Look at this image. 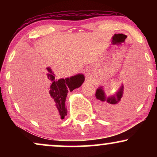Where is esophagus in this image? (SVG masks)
Listing matches in <instances>:
<instances>
[{
    "label": "esophagus",
    "instance_id": "34e87169",
    "mask_svg": "<svg viewBox=\"0 0 157 157\" xmlns=\"http://www.w3.org/2000/svg\"><path fill=\"white\" fill-rule=\"evenodd\" d=\"M86 77L87 78H90V77H91V74H90L89 73H86Z\"/></svg>",
    "mask_w": 157,
    "mask_h": 157
}]
</instances>
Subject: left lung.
I'll list each match as a JSON object with an SVG mask.
<instances>
[{
	"mask_svg": "<svg viewBox=\"0 0 157 157\" xmlns=\"http://www.w3.org/2000/svg\"><path fill=\"white\" fill-rule=\"evenodd\" d=\"M124 89V85L121 84L114 95L106 96L103 86H99L96 89V98L101 101L106 103V106L109 108L113 107V109H124L134 106L139 98L138 89L136 86H135V83L132 81L131 84L128 85V92L124 98L123 97ZM105 110L106 111V109Z\"/></svg>",
	"mask_w": 157,
	"mask_h": 157,
	"instance_id": "1",
	"label": "left lung"
}]
</instances>
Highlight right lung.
I'll return each mask as SVG.
<instances>
[{
	"mask_svg": "<svg viewBox=\"0 0 157 157\" xmlns=\"http://www.w3.org/2000/svg\"><path fill=\"white\" fill-rule=\"evenodd\" d=\"M45 81L49 87L48 95L52 104L59 113V117L63 119L67 115L66 108V98L68 92L79 88L84 82L85 77L82 74H78L69 78L56 79L55 74L50 67L45 68L44 72Z\"/></svg>",
	"mask_w": 157,
	"mask_h": 157,
	"instance_id": "add662e5",
	"label": "right lung"
}]
</instances>
